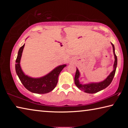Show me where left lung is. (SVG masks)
<instances>
[{"label":"left lung","instance_id":"left-lung-1","mask_svg":"<svg viewBox=\"0 0 128 128\" xmlns=\"http://www.w3.org/2000/svg\"><path fill=\"white\" fill-rule=\"evenodd\" d=\"M112 47H113V51L114 56V70L110 73V75L107 77V78L105 79L104 81L100 82H97V83H90L88 84H81L79 81L80 77V72L78 69L77 68L76 72L75 77H74V83L77 87L82 91H84V92L86 93H89V94H94L97 92L104 89L107 86L110 85L111 82L113 80L114 74L116 72V69L118 64V58L114 52V45L111 43Z\"/></svg>","mask_w":128,"mask_h":128}]
</instances>
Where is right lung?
Returning a JSON list of instances; mask_svg holds the SVG:
<instances>
[{
  "label": "right lung",
  "instance_id": "obj_1",
  "mask_svg": "<svg viewBox=\"0 0 128 128\" xmlns=\"http://www.w3.org/2000/svg\"><path fill=\"white\" fill-rule=\"evenodd\" d=\"M25 44L19 49L16 60L15 69L19 79L24 87L30 92L36 94H46L51 92L56 87L58 77L66 64L56 67L48 74L40 78H32L25 75L20 66V60Z\"/></svg>",
  "mask_w": 128,
  "mask_h": 128
}]
</instances>
